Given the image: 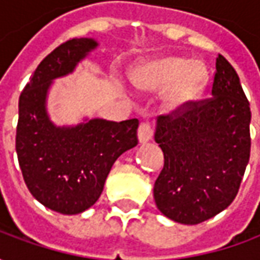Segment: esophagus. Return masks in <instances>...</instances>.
Returning <instances> with one entry per match:
<instances>
[{"label":"esophagus","instance_id":"1","mask_svg":"<svg viewBox=\"0 0 260 260\" xmlns=\"http://www.w3.org/2000/svg\"><path fill=\"white\" fill-rule=\"evenodd\" d=\"M153 138V129L150 125L147 122L139 125V129H138V139L141 143H146V142L152 141Z\"/></svg>","mask_w":260,"mask_h":260}]
</instances>
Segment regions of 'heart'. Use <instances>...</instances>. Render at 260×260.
Returning <instances> with one entry per match:
<instances>
[{
  "mask_svg": "<svg viewBox=\"0 0 260 260\" xmlns=\"http://www.w3.org/2000/svg\"><path fill=\"white\" fill-rule=\"evenodd\" d=\"M131 82L145 93L163 91V107L177 113L201 93L206 82V69L201 62L181 57H158L138 64L131 72Z\"/></svg>",
  "mask_w": 260,
  "mask_h": 260,
  "instance_id": "1",
  "label": "heart"
}]
</instances>
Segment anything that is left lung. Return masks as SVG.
Here are the masks:
<instances>
[{
	"label": "left lung",
	"instance_id": "obj_1",
	"mask_svg": "<svg viewBox=\"0 0 260 260\" xmlns=\"http://www.w3.org/2000/svg\"><path fill=\"white\" fill-rule=\"evenodd\" d=\"M249 124L240 78L218 54L212 97L157 118L154 141L164 167L153 195L166 217L193 225L231 205L249 161Z\"/></svg>",
	"mask_w": 260,
	"mask_h": 260
}]
</instances>
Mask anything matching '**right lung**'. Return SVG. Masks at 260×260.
<instances>
[{
    "label": "right lung",
    "instance_id": "right-lung-1",
    "mask_svg": "<svg viewBox=\"0 0 260 260\" xmlns=\"http://www.w3.org/2000/svg\"><path fill=\"white\" fill-rule=\"evenodd\" d=\"M97 46L87 37L62 43L39 64L19 97L16 154L23 180L33 198L61 214L93 206L115 160L138 145L136 118H85L64 126L50 119L47 97L54 80L72 74Z\"/></svg>",
    "mask_w": 260,
    "mask_h": 260
}]
</instances>
